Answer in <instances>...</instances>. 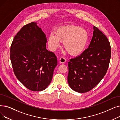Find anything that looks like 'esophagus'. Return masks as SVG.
I'll use <instances>...</instances> for the list:
<instances>
[{
    "mask_svg": "<svg viewBox=\"0 0 120 120\" xmlns=\"http://www.w3.org/2000/svg\"><path fill=\"white\" fill-rule=\"evenodd\" d=\"M59 61H60V63L64 64L66 62V58H65V57H61V58H60Z\"/></svg>",
    "mask_w": 120,
    "mask_h": 120,
    "instance_id": "obj_1",
    "label": "esophagus"
}]
</instances>
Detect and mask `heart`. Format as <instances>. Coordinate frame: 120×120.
I'll return each mask as SVG.
<instances>
[{
  "mask_svg": "<svg viewBox=\"0 0 120 120\" xmlns=\"http://www.w3.org/2000/svg\"><path fill=\"white\" fill-rule=\"evenodd\" d=\"M88 39L89 34L86 29L69 25L59 27L55 33H51L48 37V44L50 49L54 51L59 47L60 41H64V47L68 52L77 55L85 49Z\"/></svg>",
  "mask_w": 120,
  "mask_h": 120,
  "instance_id": "heart-1",
  "label": "heart"
}]
</instances>
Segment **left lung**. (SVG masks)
Returning <instances> with one entry per match:
<instances>
[{"label": "left lung", "instance_id": "obj_1", "mask_svg": "<svg viewBox=\"0 0 120 120\" xmlns=\"http://www.w3.org/2000/svg\"><path fill=\"white\" fill-rule=\"evenodd\" d=\"M93 35L88 48L68 62L69 85L80 93L91 90L102 80L111 58V46L106 36L95 26Z\"/></svg>", "mask_w": 120, "mask_h": 120}]
</instances>
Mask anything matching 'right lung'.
<instances>
[{"instance_id":"1","label":"right lung","mask_w":120,"mask_h":120,"mask_svg":"<svg viewBox=\"0 0 120 120\" xmlns=\"http://www.w3.org/2000/svg\"><path fill=\"white\" fill-rule=\"evenodd\" d=\"M37 23L21 28L12 41L10 59L18 79L30 90L41 91L50 83L57 57L46 49L47 40Z\"/></svg>"}]
</instances>
